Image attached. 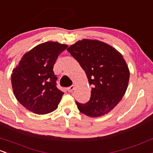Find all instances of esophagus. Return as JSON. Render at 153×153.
<instances>
[{"label":"esophagus","instance_id":"34e87169","mask_svg":"<svg viewBox=\"0 0 153 153\" xmlns=\"http://www.w3.org/2000/svg\"><path fill=\"white\" fill-rule=\"evenodd\" d=\"M74 86H69L68 88H67V91H68V92H72V91L74 90Z\"/></svg>","mask_w":153,"mask_h":153}]
</instances>
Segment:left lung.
Returning a JSON list of instances; mask_svg holds the SVG:
<instances>
[{
  "label": "left lung",
  "instance_id": "1",
  "mask_svg": "<svg viewBox=\"0 0 153 153\" xmlns=\"http://www.w3.org/2000/svg\"><path fill=\"white\" fill-rule=\"evenodd\" d=\"M67 51L81 65L92 86L87 102L76 101L78 110L91 117L108 114L120 102L128 88L130 72L123 56L97 40L78 41Z\"/></svg>",
  "mask_w": 153,
  "mask_h": 153
}]
</instances>
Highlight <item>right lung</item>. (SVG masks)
<instances>
[{
  "label": "right lung",
  "instance_id": "1",
  "mask_svg": "<svg viewBox=\"0 0 153 153\" xmlns=\"http://www.w3.org/2000/svg\"><path fill=\"white\" fill-rule=\"evenodd\" d=\"M68 46L47 42L26 53L13 70L12 84L17 100L37 114L55 111L64 92L56 86L53 66L58 56Z\"/></svg>",
  "mask_w": 153,
  "mask_h": 153
}]
</instances>
